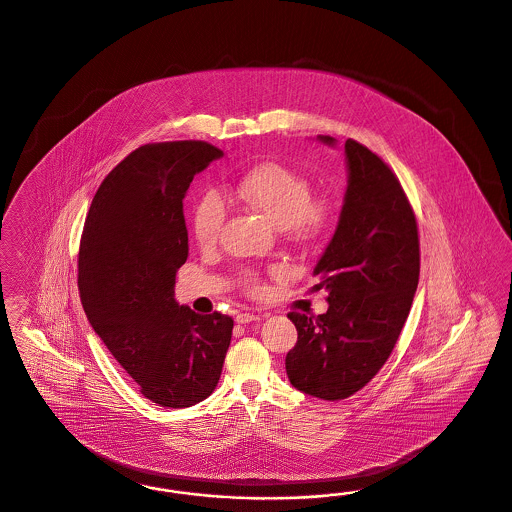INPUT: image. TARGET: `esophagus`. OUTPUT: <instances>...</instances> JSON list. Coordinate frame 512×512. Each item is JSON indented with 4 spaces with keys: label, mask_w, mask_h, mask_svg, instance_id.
Listing matches in <instances>:
<instances>
[{
    "label": "esophagus",
    "mask_w": 512,
    "mask_h": 512,
    "mask_svg": "<svg viewBox=\"0 0 512 512\" xmlns=\"http://www.w3.org/2000/svg\"><path fill=\"white\" fill-rule=\"evenodd\" d=\"M261 316H257V314H249V312H240L238 316H236V323H240V325H246V323H251V321H259Z\"/></svg>",
    "instance_id": "1"
}]
</instances>
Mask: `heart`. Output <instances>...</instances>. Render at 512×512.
<instances>
[{"instance_id": "heart-1", "label": "heart", "mask_w": 512, "mask_h": 512, "mask_svg": "<svg viewBox=\"0 0 512 512\" xmlns=\"http://www.w3.org/2000/svg\"><path fill=\"white\" fill-rule=\"evenodd\" d=\"M232 194L249 208L265 213L283 227L295 242H310L327 229L331 221V204L325 198H314L308 179L278 162H266L242 177ZM229 204L223 194L206 189L198 194L191 212V229L196 244L213 247L225 229ZM242 287L249 295L265 293V283L255 272L242 274Z\"/></svg>"}]
</instances>
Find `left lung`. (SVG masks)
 <instances>
[{
  "label": "left lung",
  "instance_id": "1",
  "mask_svg": "<svg viewBox=\"0 0 512 512\" xmlns=\"http://www.w3.org/2000/svg\"><path fill=\"white\" fill-rule=\"evenodd\" d=\"M344 149V206L314 268V291H327L329 310L287 314L299 333L285 357L289 382L323 401L348 399L384 367L420 280L418 223L399 177L363 143L350 138Z\"/></svg>",
  "mask_w": 512,
  "mask_h": 512
}]
</instances>
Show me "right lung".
I'll use <instances>...</instances> for the list:
<instances>
[{
    "instance_id": "1",
    "label": "right lung",
    "mask_w": 512,
    "mask_h": 512,
    "mask_svg": "<svg viewBox=\"0 0 512 512\" xmlns=\"http://www.w3.org/2000/svg\"><path fill=\"white\" fill-rule=\"evenodd\" d=\"M219 157L208 141L141 145L102 181L81 234L77 285L90 325L141 395L168 408L212 395L234 327L174 300L189 257L183 198Z\"/></svg>"
}]
</instances>
